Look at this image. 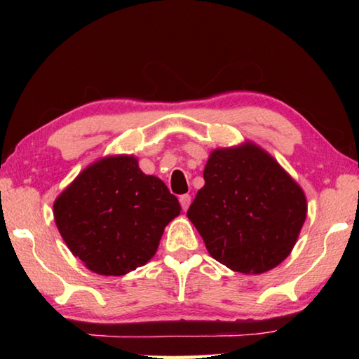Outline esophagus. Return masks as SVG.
<instances>
[{"instance_id": "1", "label": "esophagus", "mask_w": 359, "mask_h": 359, "mask_svg": "<svg viewBox=\"0 0 359 359\" xmlns=\"http://www.w3.org/2000/svg\"><path fill=\"white\" fill-rule=\"evenodd\" d=\"M179 201H180V205H182V209H184V210H187L188 208H190V203H191V196H190V194H182V196L179 198Z\"/></svg>"}]
</instances>
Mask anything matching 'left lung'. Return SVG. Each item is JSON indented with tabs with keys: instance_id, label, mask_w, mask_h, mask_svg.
Listing matches in <instances>:
<instances>
[{
	"instance_id": "8db88e82",
	"label": "left lung",
	"mask_w": 359,
	"mask_h": 359,
	"mask_svg": "<svg viewBox=\"0 0 359 359\" xmlns=\"http://www.w3.org/2000/svg\"><path fill=\"white\" fill-rule=\"evenodd\" d=\"M187 215L212 258L244 274L280 264L306 220L304 191L253 144L212 151Z\"/></svg>"
}]
</instances>
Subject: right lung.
Wrapping results in <instances>:
<instances>
[{
	"label": "right lung",
	"mask_w": 359,
	"mask_h": 359,
	"mask_svg": "<svg viewBox=\"0 0 359 359\" xmlns=\"http://www.w3.org/2000/svg\"><path fill=\"white\" fill-rule=\"evenodd\" d=\"M180 204L165 182L133 156L88 166L53 204L60 234L74 257L101 276H125L154 257Z\"/></svg>",
	"instance_id": "right-lung-1"
}]
</instances>
